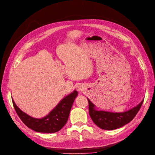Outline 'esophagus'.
<instances>
[{
	"instance_id": "34e87169",
	"label": "esophagus",
	"mask_w": 155,
	"mask_h": 155,
	"mask_svg": "<svg viewBox=\"0 0 155 155\" xmlns=\"http://www.w3.org/2000/svg\"><path fill=\"white\" fill-rule=\"evenodd\" d=\"M77 89H78V91H80V90H81V89H80V88H79V87H78V88H77Z\"/></svg>"
}]
</instances>
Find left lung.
Here are the masks:
<instances>
[{
  "label": "left lung",
  "instance_id": "left-lung-1",
  "mask_svg": "<svg viewBox=\"0 0 155 155\" xmlns=\"http://www.w3.org/2000/svg\"><path fill=\"white\" fill-rule=\"evenodd\" d=\"M89 112L93 121L101 129L112 130L122 127L132 120L143 104V100L140 104L131 109L124 112L114 113L103 110H96L94 105L89 99Z\"/></svg>",
  "mask_w": 155,
  "mask_h": 155
}]
</instances>
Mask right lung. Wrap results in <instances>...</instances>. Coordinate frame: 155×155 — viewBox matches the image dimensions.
<instances>
[{
	"mask_svg": "<svg viewBox=\"0 0 155 155\" xmlns=\"http://www.w3.org/2000/svg\"><path fill=\"white\" fill-rule=\"evenodd\" d=\"M77 95V91H74L63 98L48 115L41 119L34 118L27 115L16 105L13 99L12 101L16 112L28 128L37 132L55 133L59 131L66 124L72 105Z\"/></svg>",
	"mask_w": 155,
	"mask_h": 155,
	"instance_id": "1",
	"label": "right lung"
}]
</instances>
